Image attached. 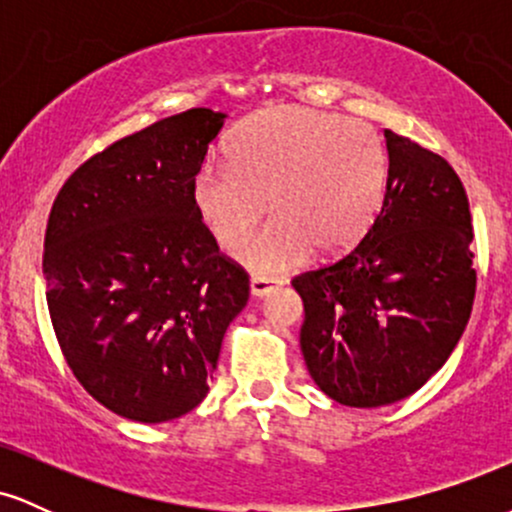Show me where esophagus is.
<instances>
[{"label": "esophagus", "mask_w": 512, "mask_h": 512, "mask_svg": "<svg viewBox=\"0 0 512 512\" xmlns=\"http://www.w3.org/2000/svg\"><path fill=\"white\" fill-rule=\"evenodd\" d=\"M276 284H279V281L274 279V276H262V274H255L250 279V293L255 298H264V296H269V293H272L274 289H276Z\"/></svg>", "instance_id": "1"}]
</instances>
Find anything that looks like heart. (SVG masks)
Returning a JSON list of instances; mask_svg holds the SVG:
<instances>
[{"label":"heart","mask_w":512,"mask_h":512,"mask_svg":"<svg viewBox=\"0 0 512 512\" xmlns=\"http://www.w3.org/2000/svg\"><path fill=\"white\" fill-rule=\"evenodd\" d=\"M387 182L383 137L368 122L310 108H269L233 137L228 166L204 163L192 180L199 221L223 248L247 235L266 208L275 216L236 248L262 274L296 267L313 245L334 255L378 214Z\"/></svg>","instance_id":"heart-1"}]
</instances>
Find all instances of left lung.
<instances>
[{"label":"left lung","mask_w":512,"mask_h":512,"mask_svg":"<svg viewBox=\"0 0 512 512\" xmlns=\"http://www.w3.org/2000/svg\"><path fill=\"white\" fill-rule=\"evenodd\" d=\"M385 142L383 207L366 236L291 279L305 366L327 397L361 409L409 397L448 361L477 291L462 180L392 129Z\"/></svg>","instance_id":"obj_1"}]
</instances>
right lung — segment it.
<instances>
[{
	"label": "right lung",
	"instance_id": "1",
	"mask_svg": "<svg viewBox=\"0 0 512 512\" xmlns=\"http://www.w3.org/2000/svg\"><path fill=\"white\" fill-rule=\"evenodd\" d=\"M223 113L192 108L98 151L57 192L43 274L74 378L125 419L161 424L207 397L250 276L199 221L192 180Z\"/></svg>",
	"mask_w": 512,
	"mask_h": 512
}]
</instances>
